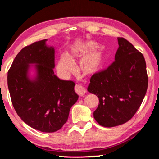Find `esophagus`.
Masks as SVG:
<instances>
[{
  "mask_svg": "<svg viewBox=\"0 0 159 159\" xmlns=\"http://www.w3.org/2000/svg\"><path fill=\"white\" fill-rule=\"evenodd\" d=\"M75 91H76V93L79 94L80 96L84 95L86 93V90L85 88H83V86L80 84H76L75 85Z\"/></svg>",
  "mask_w": 159,
  "mask_h": 159,
  "instance_id": "esophagus-1",
  "label": "esophagus"
}]
</instances>
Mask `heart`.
Here are the masks:
<instances>
[{
	"label": "heart",
	"instance_id": "1",
	"mask_svg": "<svg viewBox=\"0 0 159 159\" xmlns=\"http://www.w3.org/2000/svg\"><path fill=\"white\" fill-rule=\"evenodd\" d=\"M100 64V57L97 54H90L85 57L81 61V67L83 71L90 72L96 69ZM76 64L71 56L63 54L59 59L57 69L59 74L62 76H69L75 69Z\"/></svg>",
	"mask_w": 159,
	"mask_h": 159
}]
</instances>
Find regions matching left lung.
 <instances>
[{
    "label": "left lung",
    "instance_id": "1",
    "mask_svg": "<svg viewBox=\"0 0 159 159\" xmlns=\"http://www.w3.org/2000/svg\"><path fill=\"white\" fill-rule=\"evenodd\" d=\"M115 61L108 68L94 74L88 91L99 98L93 113L104 127L123 124L139 108L148 86L146 62L142 54L124 38H118Z\"/></svg>",
    "mask_w": 159,
    "mask_h": 159
}]
</instances>
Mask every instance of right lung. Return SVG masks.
Returning <instances> with one entry per match:
<instances>
[{
    "instance_id": "obj_1",
    "label": "right lung",
    "mask_w": 159,
    "mask_h": 159,
    "mask_svg": "<svg viewBox=\"0 0 159 159\" xmlns=\"http://www.w3.org/2000/svg\"><path fill=\"white\" fill-rule=\"evenodd\" d=\"M46 41L35 42L21 50L7 72V85L21 119L35 130L54 133L67 121L79 95L74 81L60 79L54 74L55 49ZM31 66L36 70L33 78L29 76Z\"/></svg>"
}]
</instances>
